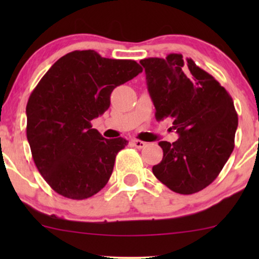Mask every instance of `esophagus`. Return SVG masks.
Masks as SVG:
<instances>
[{"label": "esophagus", "instance_id": "obj_1", "mask_svg": "<svg viewBox=\"0 0 259 259\" xmlns=\"http://www.w3.org/2000/svg\"><path fill=\"white\" fill-rule=\"evenodd\" d=\"M132 145H133V146H136L137 148H144L145 146H146V143H144V141L138 140V139H133Z\"/></svg>", "mask_w": 259, "mask_h": 259}]
</instances>
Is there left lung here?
Masks as SVG:
<instances>
[{
  "label": "left lung",
  "instance_id": "8db88e82",
  "mask_svg": "<svg viewBox=\"0 0 259 259\" xmlns=\"http://www.w3.org/2000/svg\"><path fill=\"white\" fill-rule=\"evenodd\" d=\"M155 119L171 118L179 134L160 141L164 157L152 171L180 194L199 192L217 178L235 147L238 126L232 98L210 74L182 54L140 61Z\"/></svg>",
  "mask_w": 259,
  "mask_h": 259
}]
</instances>
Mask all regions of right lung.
Returning <instances> with one entry per match:
<instances>
[{
	"mask_svg": "<svg viewBox=\"0 0 259 259\" xmlns=\"http://www.w3.org/2000/svg\"><path fill=\"white\" fill-rule=\"evenodd\" d=\"M143 72L133 60L74 51L60 58L28 100L27 139L38 172L69 199L94 196L111 178L123 138L105 139L91 121L111 105L115 87Z\"/></svg>",
	"mask_w": 259,
	"mask_h": 259,
	"instance_id": "obj_1",
	"label": "right lung"
}]
</instances>
